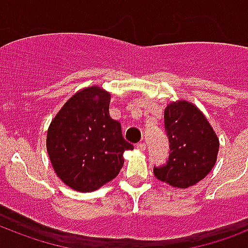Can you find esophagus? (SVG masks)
Listing matches in <instances>:
<instances>
[{
	"label": "esophagus",
	"mask_w": 248,
	"mask_h": 248,
	"mask_svg": "<svg viewBox=\"0 0 248 248\" xmlns=\"http://www.w3.org/2000/svg\"><path fill=\"white\" fill-rule=\"evenodd\" d=\"M136 148H138L140 152H144L145 151V148H147V145H145V143H143V141H141V143L136 144Z\"/></svg>",
	"instance_id": "obj_1"
}]
</instances>
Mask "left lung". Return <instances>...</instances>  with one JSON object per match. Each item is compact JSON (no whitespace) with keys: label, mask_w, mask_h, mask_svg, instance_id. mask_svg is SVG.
I'll use <instances>...</instances> for the list:
<instances>
[{"label":"left lung","mask_w":248,"mask_h":248,"mask_svg":"<svg viewBox=\"0 0 248 248\" xmlns=\"http://www.w3.org/2000/svg\"><path fill=\"white\" fill-rule=\"evenodd\" d=\"M165 131L170 155L163 166L155 167V176L175 188H189L201 181L215 166L219 139L203 113L185 100L165 109Z\"/></svg>","instance_id":"1"}]
</instances>
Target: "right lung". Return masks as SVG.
<instances>
[{
	"label": "right lung",
	"instance_id": "1",
	"mask_svg": "<svg viewBox=\"0 0 248 248\" xmlns=\"http://www.w3.org/2000/svg\"><path fill=\"white\" fill-rule=\"evenodd\" d=\"M110 93L93 86L75 93L47 130L48 157L58 177L78 192H93L113 180L134 145L109 116Z\"/></svg>",
	"mask_w": 248,
	"mask_h": 248
}]
</instances>
